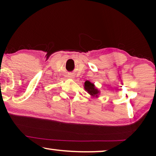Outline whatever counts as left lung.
<instances>
[{
    "label": "left lung",
    "mask_w": 156,
    "mask_h": 156,
    "mask_svg": "<svg viewBox=\"0 0 156 156\" xmlns=\"http://www.w3.org/2000/svg\"><path fill=\"white\" fill-rule=\"evenodd\" d=\"M84 89L91 97H98V95L99 94V91L96 88L94 84L91 83L89 81H86L84 82Z\"/></svg>",
    "instance_id": "1"
}]
</instances>
